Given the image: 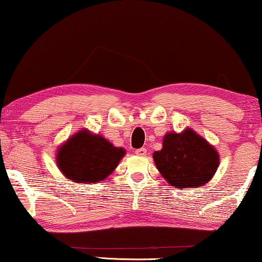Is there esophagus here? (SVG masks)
Masks as SVG:
<instances>
[{
    "label": "esophagus",
    "mask_w": 262,
    "mask_h": 262,
    "mask_svg": "<svg viewBox=\"0 0 262 262\" xmlns=\"http://www.w3.org/2000/svg\"><path fill=\"white\" fill-rule=\"evenodd\" d=\"M135 154L137 155V156L144 157V156H146V149H145V147H140V149L136 150V152H135Z\"/></svg>",
    "instance_id": "34e87169"
}]
</instances>
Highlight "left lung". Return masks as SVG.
<instances>
[{
	"label": "left lung",
	"instance_id": "left-lung-1",
	"mask_svg": "<svg viewBox=\"0 0 262 262\" xmlns=\"http://www.w3.org/2000/svg\"><path fill=\"white\" fill-rule=\"evenodd\" d=\"M152 158L163 178L172 187L199 188L214 177L220 164L217 150L191 127L168 132Z\"/></svg>",
	"mask_w": 262,
	"mask_h": 262
}]
</instances>
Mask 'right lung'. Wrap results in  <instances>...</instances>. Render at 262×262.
I'll return each instance as SVG.
<instances>
[{"label":"right lung","mask_w":262,"mask_h":262,"mask_svg":"<svg viewBox=\"0 0 262 262\" xmlns=\"http://www.w3.org/2000/svg\"><path fill=\"white\" fill-rule=\"evenodd\" d=\"M125 154V149L115 146L103 135L81 128L59 146L55 162L67 180L91 184L111 175Z\"/></svg>","instance_id":"right-lung-1"}]
</instances>
